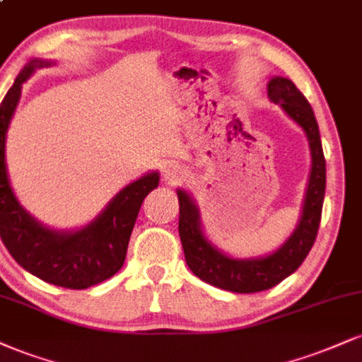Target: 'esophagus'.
I'll list each match as a JSON object with an SVG mask.
<instances>
[{
  "instance_id": "1",
  "label": "esophagus",
  "mask_w": 362,
  "mask_h": 362,
  "mask_svg": "<svg viewBox=\"0 0 362 362\" xmlns=\"http://www.w3.org/2000/svg\"><path fill=\"white\" fill-rule=\"evenodd\" d=\"M185 177V170L180 167V165L175 162L165 163L163 167V178L168 182V184H175V182L182 180Z\"/></svg>"
}]
</instances>
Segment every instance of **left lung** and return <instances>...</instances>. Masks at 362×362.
<instances>
[{
  "label": "left lung",
  "mask_w": 362,
  "mask_h": 362,
  "mask_svg": "<svg viewBox=\"0 0 362 362\" xmlns=\"http://www.w3.org/2000/svg\"><path fill=\"white\" fill-rule=\"evenodd\" d=\"M269 101L278 104L290 119L303 129L308 139L312 168L297 228L276 251L258 258H233L209 241L200 223V211L185 190L178 189V233L185 261L200 280L234 293H255L278 285L297 272L315 243L325 194V158L310 104L286 77L275 76L268 82Z\"/></svg>",
  "instance_id": "8db88e82"
}]
</instances>
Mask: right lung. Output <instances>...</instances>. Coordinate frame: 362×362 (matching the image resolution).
Segmentation results:
<instances>
[{
	"mask_svg": "<svg viewBox=\"0 0 362 362\" xmlns=\"http://www.w3.org/2000/svg\"><path fill=\"white\" fill-rule=\"evenodd\" d=\"M54 64L52 60H30L0 106V236L16 263L28 273L52 285L82 290L107 280L123 267L139 207L158 187L160 173H145L123 187L89 224L79 229L47 228L25 211L8 178L6 133L20 103L23 82L37 69Z\"/></svg>",
	"mask_w": 362,
	"mask_h": 362,
	"instance_id": "1",
	"label": "right lung"
}]
</instances>
